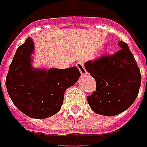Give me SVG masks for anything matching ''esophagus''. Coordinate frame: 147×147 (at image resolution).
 Listing matches in <instances>:
<instances>
[{
	"label": "esophagus",
	"mask_w": 147,
	"mask_h": 147,
	"mask_svg": "<svg viewBox=\"0 0 147 147\" xmlns=\"http://www.w3.org/2000/svg\"><path fill=\"white\" fill-rule=\"evenodd\" d=\"M76 66H77L78 69H79V71H80V73H81V75H82V76L88 74V72H87V70L85 69L84 63L83 62L77 63Z\"/></svg>",
	"instance_id": "esophagus-1"
}]
</instances>
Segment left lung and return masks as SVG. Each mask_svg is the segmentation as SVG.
<instances>
[{
  "label": "left lung",
  "instance_id": "8db88e82",
  "mask_svg": "<svg viewBox=\"0 0 147 147\" xmlns=\"http://www.w3.org/2000/svg\"><path fill=\"white\" fill-rule=\"evenodd\" d=\"M121 49L111 56H103L85 63L86 70L96 81V91L88 96L93 112L115 116L126 111L136 100L142 75L128 45L119 41Z\"/></svg>",
  "mask_w": 147,
  "mask_h": 147
}]
</instances>
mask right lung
Masks as SVG:
<instances>
[{"label": "right lung", "mask_w": 147, "mask_h": 147, "mask_svg": "<svg viewBox=\"0 0 147 147\" xmlns=\"http://www.w3.org/2000/svg\"><path fill=\"white\" fill-rule=\"evenodd\" d=\"M34 41L28 38L16 50L5 79L8 94L15 106L26 116L43 119L56 114L64 92L80 77L77 67L35 69L31 64Z\"/></svg>", "instance_id": "right-lung-1"}]
</instances>
